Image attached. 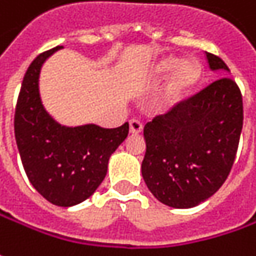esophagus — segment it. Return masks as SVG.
Returning <instances> with one entry per match:
<instances>
[{"label": "esophagus", "mask_w": 256, "mask_h": 256, "mask_svg": "<svg viewBox=\"0 0 256 256\" xmlns=\"http://www.w3.org/2000/svg\"><path fill=\"white\" fill-rule=\"evenodd\" d=\"M130 133L132 134H139L140 132L143 130V124H142V122L139 120H136V118H133V120H130Z\"/></svg>", "instance_id": "obj_1"}]
</instances>
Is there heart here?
<instances>
[{
  "label": "heart",
  "mask_w": 256,
  "mask_h": 256,
  "mask_svg": "<svg viewBox=\"0 0 256 256\" xmlns=\"http://www.w3.org/2000/svg\"><path fill=\"white\" fill-rule=\"evenodd\" d=\"M172 74L169 82L163 87L159 96V107L162 110H169L178 106L184 98L190 94V92L199 83L202 76V67L194 60L180 62L176 57H164L154 67V77H168Z\"/></svg>",
  "instance_id": "b5f03b06"
}]
</instances>
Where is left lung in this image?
I'll list each match as a JSON object with an SVG mask.
<instances>
[{"mask_svg":"<svg viewBox=\"0 0 256 256\" xmlns=\"http://www.w3.org/2000/svg\"><path fill=\"white\" fill-rule=\"evenodd\" d=\"M210 70L229 72L222 58L206 52ZM244 124L242 94L229 77L210 83L149 122L143 136L142 174L164 205L188 209L209 199L226 180Z\"/></svg>","mask_w":256,"mask_h":256,"instance_id":"8db88e82","label":"left lung"}]
</instances>
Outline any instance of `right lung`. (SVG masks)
<instances>
[{"mask_svg":"<svg viewBox=\"0 0 256 256\" xmlns=\"http://www.w3.org/2000/svg\"><path fill=\"white\" fill-rule=\"evenodd\" d=\"M56 47L30 64L16 107L14 130L28 180L52 205L86 200L106 178L112 153L128 134V123L116 128L97 124L62 126L47 113L40 97V72Z\"/></svg>","mask_w":256,"mask_h":256,"instance_id":"add662e5","label":"right lung"}]
</instances>
